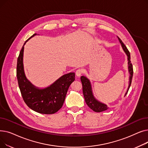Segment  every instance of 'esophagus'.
I'll list each match as a JSON object with an SVG mask.
<instances>
[{
  "instance_id": "esophagus-1",
  "label": "esophagus",
  "mask_w": 148,
  "mask_h": 148,
  "mask_svg": "<svg viewBox=\"0 0 148 148\" xmlns=\"http://www.w3.org/2000/svg\"><path fill=\"white\" fill-rule=\"evenodd\" d=\"M83 73V71L82 69H77L76 72H75V75L77 76V77H80Z\"/></svg>"
}]
</instances>
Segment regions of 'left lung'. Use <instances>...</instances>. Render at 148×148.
<instances>
[{"label": "left lung", "mask_w": 148, "mask_h": 148, "mask_svg": "<svg viewBox=\"0 0 148 148\" xmlns=\"http://www.w3.org/2000/svg\"><path fill=\"white\" fill-rule=\"evenodd\" d=\"M118 40L121 44L122 47L124 51V52L125 53L127 56V59H128V72L130 74V77H129V85H128V88L127 90V92H125V97L127 95V94L128 92V90L130 89V87L131 86V82H132V79H133V65H132L131 62V58H130V53L127 49V47L125 45L122 41L121 39L118 36ZM81 82L82 83V86H83V95L84 98L85 99V102L87 104V105L89 106V107L92 110H94L95 112H101L105 110H107L108 107L107 106L101 102L99 101L98 100H97L95 97L94 96V94H93L92 92V86H91V83L90 80L87 78L85 76H82L80 77Z\"/></svg>", "instance_id": "8db88e82"}]
</instances>
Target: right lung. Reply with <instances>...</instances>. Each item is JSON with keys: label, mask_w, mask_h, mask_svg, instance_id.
<instances>
[{"label": "right lung", "mask_w": 148, "mask_h": 148, "mask_svg": "<svg viewBox=\"0 0 148 148\" xmlns=\"http://www.w3.org/2000/svg\"><path fill=\"white\" fill-rule=\"evenodd\" d=\"M22 47L17 59V77L23 100L27 106L35 112L42 114L56 113L63 106L68 88L75 80V73H69L61 76L49 86L45 88L36 87L26 78L23 66L24 45Z\"/></svg>", "instance_id": "add662e5"}]
</instances>
